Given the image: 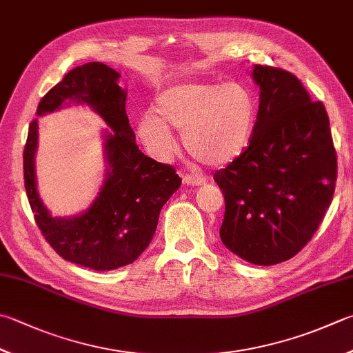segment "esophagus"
<instances>
[{
    "label": "esophagus",
    "mask_w": 353,
    "mask_h": 353,
    "mask_svg": "<svg viewBox=\"0 0 353 353\" xmlns=\"http://www.w3.org/2000/svg\"><path fill=\"white\" fill-rule=\"evenodd\" d=\"M205 181H208V179L205 178H198V176H192V175H185V176H183V183L185 184V185H203V184H205Z\"/></svg>",
    "instance_id": "34e87169"
}]
</instances>
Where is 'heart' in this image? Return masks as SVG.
I'll return each instance as SVG.
<instances>
[{
  "label": "heart",
  "instance_id": "1",
  "mask_svg": "<svg viewBox=\"0 0 353 353\" xmlns=\"http://www.w3.org/2000/svg\"><path fill=\"white\" fill-rule=\"evenodd\" d=\"M154 112L138 121L137 132L159 159L175 150L170 128L181 132L184 149L209 165L235 161L248 150L256 123V98L241 83H189L165 89Z\"/></svg>",
  "mask_w": 353,
  "mask_h": 353
}]
</instances>
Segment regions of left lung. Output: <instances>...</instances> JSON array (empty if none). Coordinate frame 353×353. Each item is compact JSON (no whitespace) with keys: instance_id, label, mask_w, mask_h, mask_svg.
<instances>
[{"instance_id":"obj_1","label":"left lung","mask_w":353,"mask_h":353,"mask_svg":"<svg viewBox=\"0 0 353 353\" xmlns=\"http://www.w3.org/2000/svg\"><path fill=\"white\" fill-rule=\"evenodd\" d=\"M259 108L248 150L214 179L225 203L219 229L232 254L272 265L300 252L335 192L336 154L321 101L295 75L255 64Z\"/></svg>"}]
</instances>
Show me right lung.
<instances>
[{
  "instance_id": "1",
  "label": "right lung",
  "mask_w": 353,
  "mask_h": 353,
  "mask_svg": "<svg viewBox=\"0 0 353 353\" xmlns=\"http://www.w3.org/2000/svg\"><path fill=\"white\" fill-rule=\"evenodd\" d=\"M119 73L103 63L70 70L43 97L37 117L70 105H88L109 129L101 132L105 175L98 195L85 210L55 216L37 188L35 155L38 118L29 125L24 148V188L44 238L65 261L94 270H114L134 263L148 249L159 212L181 185L175 170L138 149L125 114L128 90L119 88Z\"/></svg>"
}]
</instances>
